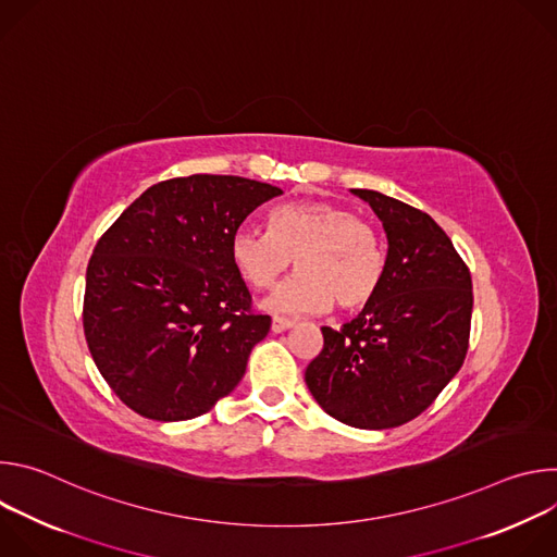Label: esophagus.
<instances>
[{
    "mask_svg": "<svg viewBox=\"0 0 557 557\" xmlns=\"http://www.w3.org/2000/svg\"><path fill=\"white\" fill-rule=\"evenodd\" d=\"M293 326H295V322L286 320V317H273V322H271V331L273 333H284V331H288Z\"/></svg>",
    "mask_w": 557,
    "mask_h": 557,
    "instance_id": "esophagus-1",
    "label": "esophagus"
}]
</instances>
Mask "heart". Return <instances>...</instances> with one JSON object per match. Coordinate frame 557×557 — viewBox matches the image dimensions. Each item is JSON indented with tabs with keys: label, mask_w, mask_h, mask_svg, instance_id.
I'll return each mask as SVG.
<instances>
[{
	"label": "heart",
	"mask_w": 557,
	"mask_h": 557,
	"mask_svg": "<svg viewBox=\"0 0 557 557\" xmlns=\"http://www.w3.org/2000/svg\"><path fill=\"white\" fill-rule=\"evenodd\" d=\"M295 258L297 273L282 282L264 308L282 314L324 312L370 304L383 282L385 253L376 228L352 209L326 200L284 202L269 228L237 226L231 260L253 288H271Z\"/></svg>",
	"instance_id": "1"
}]
</instances>
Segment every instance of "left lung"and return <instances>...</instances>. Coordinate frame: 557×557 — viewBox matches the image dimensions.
Returning <instances> with one entry per match:
<instances>
[{
	"instance_id": "left-lung-1",
	"label": "left lung",
	"mask_w": 557,
	"mask_h": 557,
	"mask_svg": "<svg viewBox=\"0 0 557 557\" xmlns=\"http://www.w3.org/2000/svg\"><path fill=\"white\" fill-rule=\"evenodd\" d=\"M383 224L387 256L370 304L324 348L306 385L333 419L389 430L417 419L460 370L471 326V275L447 233L423 211L372 189H352Z\"/></svg>"
}]
</instances>
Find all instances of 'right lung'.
Wrapping results in <instances>:
<instances>
[{
    "label": "right lung",
    "mask_w": 557,
    "mask_h": 557,
    "mask_svg": "<svg viewBox=\"0 0 557 557\" xmlns=\"http://www.w3.org/2000/svg\"><path fill=\"white\" fill-rule=\"evenodd\" d=\"M282 189L194 174L143 191L101 235L84 297L92 359L151 421H187L233 392L271 331L231 260V235Z\"/></svg>",
    "instance_id": "right-lung-1"
}]
</instances>
